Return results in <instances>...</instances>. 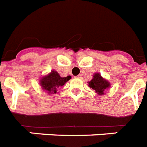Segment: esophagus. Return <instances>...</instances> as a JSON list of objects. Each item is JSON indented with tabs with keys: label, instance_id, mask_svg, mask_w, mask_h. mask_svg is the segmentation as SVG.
<instances>
[{
	"label": "esophagus",
	"instance_id": "obj_1",
	"mask_svg": "<svg viewBox=\"0 0 147 147\" xmlns=\"http://www.w3.org/2000/svg\"><path fill=\"white\" fill-rule=\"evenodd\" d=\"M76 78H82V75H78V76H76Z\"/></svg>",
	"mask_w": 147,
	"mask_h": 147
}]
</instances>
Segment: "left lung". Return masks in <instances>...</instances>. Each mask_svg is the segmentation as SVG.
Wrapping results in <instances>:
<instances>
[{"label":"left lung","mask_w":147,"mask_h":147,"mask_svg":"<svg viewBox=\"0 0 147 147\" xmlns=\"http://www.w3.org/2000/svg\"><path fill=\"white\" fill-rule=\"evenodd\" d=\"M88 86L94 89L98 94H104L105 92L109 88L111 84L108 81L103 78L99 73H94L93 78L88 82Z\"/></svg>","instance_id":"1"}]
</instances>
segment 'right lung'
Returning a JSON list of instances; mask_svg holds the SVG:
<instances>
[{
	"mask_svg": "<svg viewBox=\"0 0 147 147\" xmlns=\"http://www.w3.org/2000/svg\"><path fill=\"white\" fill-rule=\"evenodd\" d=\"M70 76L61 77L57 71H51L49 74L40 78V85L42 89L49 94H55L58 89L62 87L71 78Z\"/></svg>",
	"mask_w": 147,
	"mask_h": 147,
	"instance_id": "obj_1",
	"label": "right lung"
}]
</instances>
